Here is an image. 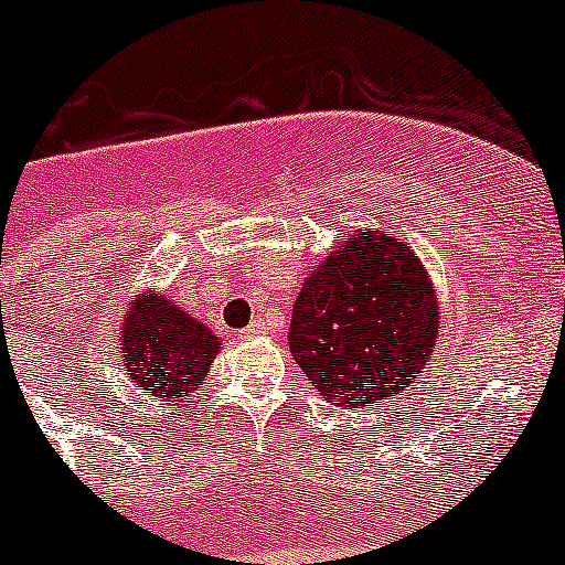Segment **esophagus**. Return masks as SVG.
I'll return each instance as SVG.
<instances>
[{
  "label": "esophagus",
  "instance_id": "esophagus-1",
  "mask_svg": "<svg viewBox=\"0 0 565 565\" xmlns=\"http://www.w3.org/2000/svg\"><path fill=\"white\" fill-rule=\"evenodd\" d=\"M260 333H266V324H263L260 319H255V322L248 324V328L241 330L243 339H255V335H260Z\"/></svg>",
  "mask_w": 565,
  "mask_h": 565
}]
</instances>
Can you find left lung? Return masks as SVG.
Returning a JSON list of instances; mask_svg holds the SVG:
<instances>
[{
	"label": "left lung",
	"instance_id": "left-lung-1",
	"mask_svg": "<svg viewBox=\"0 0 565 565\" xmlns=\"http://www.w3.org/2000/svg\"><path fill=\"white\" fill-rule=\"evenodd\" d=\"M437 299L406 243L384 232L344 246L305 279L288 344L310 384L335 406L390 401L426 366Z\"/></svg>",
	"mask_w": 565,
	"mask_h": 565
}]
</instances>
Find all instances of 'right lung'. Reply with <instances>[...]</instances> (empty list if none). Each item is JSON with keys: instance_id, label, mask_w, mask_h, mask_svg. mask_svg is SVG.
Masks as SVG:
<instances>
[{"instance_id": "right-lung-1", "label": "right lung", "mask_w": 565, "mask_h": 565, "mask_svg": "<svg viewBox=\"0 0 565 565\" xmlns=\"http://www.w3.org/2000/svg\"><path fill=\"white\" fill-rule=\"evenodd\" d=\"M218 339L164 297L134 299L122 324V361L134 384L175 403L199 390ZM190 401V397H188Z\"/></svg>"}]
</instances>
